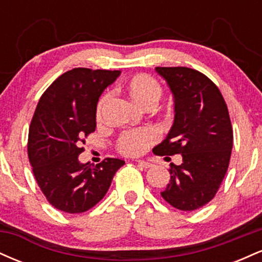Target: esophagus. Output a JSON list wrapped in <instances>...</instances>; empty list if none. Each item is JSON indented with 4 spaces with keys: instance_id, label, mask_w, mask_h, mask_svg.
<instances>
[{
    "instance_id": "esophagus-1",
    "label": "esophagus",
    "mask_w": 262,
    "mask_h": 262,
    "mask_svg": "<svg viewBox=\"0 0 262 262\" xmlns=\"http://www.w3.org/2000/svg\"><path fill=\"white\" fill-rule=\"evenodd\" d=\"M137 164L139 165V166L144 167V169H149V167L152 166L151 162L148 161V160H143V159H141V160H137Z\"/></svg>"
}]
</instances>
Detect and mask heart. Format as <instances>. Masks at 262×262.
I'll return each mask as SVG.
<instances>
[{
	"instance_id": "1",
	"label": "heart",
	"mask_w": 262,
	"mask_h": 262,
	"mask_svg": "<svg viewBox=\"0 0 262 262\" xmlns=\"http://www.w3.org/2000/svg\"><path fill=\"white\" fill-rule=\"evenodd\" d=\"M123 89L135 103L144 108H152L160 101L162 96V87L154 77L146 74L135 75L123 85ZM111 96L106 93L100 98L96 108L97 119L103 116L107 104L110 103ZM158 140V132L151 127L127 130L121 134L117 140V148L124 155L135 156L143 154L151 144Z\"/></svg>"
}]
</instances>
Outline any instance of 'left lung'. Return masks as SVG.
<instances>
[{
  "instance_id": "obj_1",
  "label": "left lung",
  "mask_w": 262,
  "mask_h": 262,
  "mask_svg": "<svg viewBox=\"0 0 262 262\" xmlns=\"http://www.w3.org/2000/svg\"><path fill=\"white\" fill-rule=\"evenodd\" d=\"M155 71L172 93L175 117L152 151L182 156L181 165H170V182L161 196L180 210L198 209L213 200L229 166L233 129L228 107L218 87L200 71L182 66Z\"/></svg>"
}]
</instances>
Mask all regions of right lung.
Listing matches in <instances>:
<instances>
[{
    "label": "right lung",
    "mask_w": 262,
    "mask_h": 262,
    "mask_svg": "<svg viewBox=\"0 0 262 262\" xmlns=\"http://www.w3.org/2000/svg\"><path fill=\"white\" fill-rule=\"evenodd\" d=\"M121 71L76 68L59 76L43 93L28 135V156L48 202L65 213H82L107 193L114 173L124 165L107 158L96 166L79 160L83 138L96 129L102 92Z\"/></svg>",
    "instance_id": "obj_1"
}]
</instances>
